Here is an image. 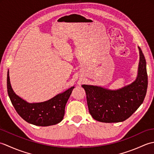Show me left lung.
<instances>
[{
	"mask_svg": "<svg viewBox=\"0 0 154 154\" xmlns=\"http://www.w3.org/2000/svg\"><path fill=\"white\" fill-rule=\"evenodd\" d=\"M138 50V75L132 83L117 90L82 85L89 113L94 120L106 123L123 122L142 104L148 88V75L145 57L141 48Z\"/></svg>",
	"mask_w": 154,
	"mask_h": 154,
	"instance_id": "1",
	"label": "left lung"
}]
</instances>
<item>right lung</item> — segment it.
<instances>
[{"label": "right lung", "instance_id": "add662e5", "mask_svg": "<svg viewBox=\"0 0 154 154\" xmlns=\"http://www.w3.org/2000/svg\"><path fill=\"white\" fill-rule=\"evenodd\" d=\"M74 87H71L44 102L29 103L13 91L8 71L7 91L12 105L23 119L35 126H48L60 123L63 119L65 105Z\"/></svg>", "mask_w": 154, "mask_h": 154}]
</instances>
